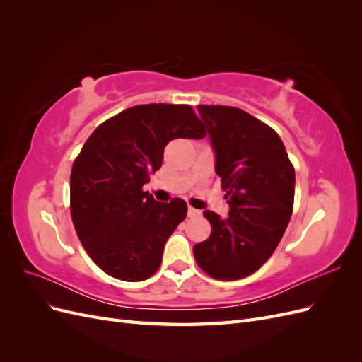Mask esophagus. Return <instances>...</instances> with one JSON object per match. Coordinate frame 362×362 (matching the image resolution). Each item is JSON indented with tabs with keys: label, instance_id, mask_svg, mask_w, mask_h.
I'll return each mask as SVG.
<instances>
[{
	"label": "esophagus",
	"instance_id": "34e87169",
	"mask_svg": "<svg viewBox=\"0 0 362 362\" xmlns=\"http://www.w3.org/2000/svg\"><path fill=\"white\" fill-rule=\"evenodd\" d=\"M187 214H189V217H199V216H201V211L196 210V208H193V206H189Z\"/></svg>",
	"mask_w": 362,
	"mask_h": 362
}]
</instances>
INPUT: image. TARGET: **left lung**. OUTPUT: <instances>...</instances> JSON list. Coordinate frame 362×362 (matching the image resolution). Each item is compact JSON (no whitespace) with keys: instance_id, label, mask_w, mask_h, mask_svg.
I'll return each mask as SVG.
<instances>
[{"instance_id":"8db88e82","label":"left lung","mask_w":362,"mask_h":362,"mask_svg":"<svg viewBox=\"0 0 362 362\" xmlns=\"http://www.w3.org/2000/svg\"><path fill=\"white\" fill-rule=\"evenodd\" d=\"M198 110L231 210L225 218L204 211L211 234L193 246V255L214 279H242L264 264L286 233L294 204V168L276 131L242 108L198 105Z\"/></svg>"}]
</instances>
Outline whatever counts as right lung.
I'll return each mask as SVG.
<instances>
[{
	"mask_svg": "<svg viewBox=\"0 0 362 362\" xmlns=\"http://www.w3.org/2000/svg\"><path fill=\"white\" fill-rule=\"evenodd\" d=\"M187 104H141L104 120L86 140L71 170V216L95 264L127 282L151 278L187 204L154 201L144 185L173 139H202Z\"/></svg>",
	"mask_w": 362,
	"mask_h": 362,
	"instance_id": "add662e5",
	"label": "right lung"
}]
</instances>
